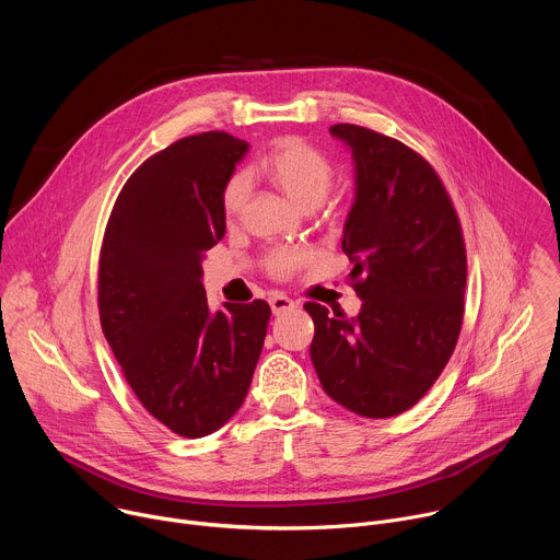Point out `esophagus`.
Returning a JSON list of instances; mask_svg holds the SVG:
<instances>
[{"label": "esophagus", "mask_w": 560, "mask_h": 560, "mask_svg": "<svg viewBox=\"0 0 560 560\" xmlns=\"http://www.w3.org/2000/svg\"><path fill=\"white\" fill-rule=\"evenodd\" d=\"M270 307H272V314L279 316V314H285V312H292L296 307V303L292 299H288L285 294H275L270 299Z\"/></svg>", "instance_id": "esophagus-1"}]
</instances>
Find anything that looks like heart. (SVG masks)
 Returning a JSON list of instances; mask_svg holds the SVG:
<instances>
[{
	"label": "heart",
	"instance_id": "b5f03b06",
	"mask_svg": "<svg viewBox=\"0 0 560 560\" xmlns=\"http://www.w3.org/2000/svg\"><path fill=\"white\" fill-rule=\"evenodd\" d=\"M264 177L299 210H314L326 199L335 184V166L330 159L307 141L283 139L279 141L261 162ZM248 197V179L234 175L221 197L223 212L228 217L238 214ZM310 259L305 250L279 248L268 255V270L272 275L285 277Z\"/></svg>",
	"mask_w": 560,
	"mask_h": 560
}]
</instances>
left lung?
Wrapping results in <instances>:
<instances>
[{
  "mask_svg": "<svg viewBox=\"0 0 560 560\" xmlns=\"http://www.w3.org/2000/svg\"><path fill=\"white\" fill-rule=\"evenodd\" d=\"M330 135L352 150L354 203L341 248L363 303L354 318L305 303L310 357L332 401L387 419L410 410L454 352L467 279L460 223L412 148L354 124Z\"/></svg>",
  "mask_w": 560,
  "mask_h": 560,
  "instance_id": "left-lung-1",
  "label": "left lung"
}]
</instances>
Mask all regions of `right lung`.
Listing matches in <instances>:
<instances>
[{"instance_id": "obj_1", "label": "right lung", "mask_w": 560, "mask_h": 560, "mask_svg": "<svg viewBox=\"0 0 560 560\" xmlns=\"http://www.w3.org/2000/svg\"><path fill=\"white\" fill-rule=\"evenodd\" d=\"M248 148L201 132L152 154L104 234V337L141 406L186 439L217 432L242 408L270 322L261 299L212 312L201 283L206 253L225 234L223 188Z\"/></svg>"}]
</instances>
